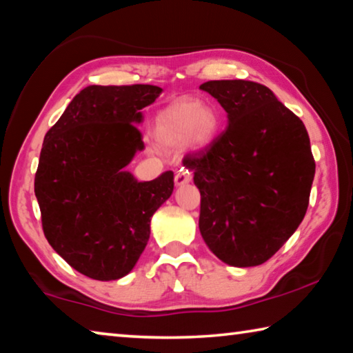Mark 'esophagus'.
<instances>
[{
	"mask_svg": "<svg viewBox=\"0 0 353 353\" xmlns=\"http://www.w3.org/2000/svg\"><path fill=\"white\" fill-rule=\"evenodd\" d=\"M191 181V172L185 168H181L176 172V177H174V182L176 185H185Z\"/></svg>",
	"mask_w": 353,
	"mask_h": 353,
	"instance_id": "obj_1",
	"label": "esophagus"
}]
</instances>
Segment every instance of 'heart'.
<instances>
[{
	"instance_id": "b5f03b06",
	"label": "heart",
	"mask_w": 353,
	"mask_h": 353,
	"mask_svg": "<svg viewBox=\"0 0 353 353\" xmlns=\"http://www.w3.org/2000/svg\"><path fill=\"white\" fill-rule=\"evenodd\" d=\"M221 129V119L212 107L198 101H181L155 118L154 137L162 148H182L190 143L196 149L210 146Z\"/></svg>"
}]
</instances>
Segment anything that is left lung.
I'll list each match as a JSON object with an SVG mask.
<instances>
[{"label": "left lung", "mask_w": 353, "mask_h": 353, "mask_svg": "<svg viewBox=\"0 0 353 353\" xmlns=\"http://www.w3.org/2000/svg\"><path fill=\"white\" fill-rule=\"evenodd\" d=\"M199 88L229 119L210 146L183 159L201 193V235L227 265L259 266L307 213L316 170L308 132L261 83L208 81Z\"/></svg>", "instance_id": "obj_1"}]
</instances>
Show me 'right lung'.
I'll return each mask as SVG.
<instances>
[{
  "label": "right lung",
  "mask_w": 353,
  "mask_h": 353,
  "mask_svg": "<svg viewBox=\"0 0 353 353\" xmlns=\"http://www.w3.org/2000/svg\"><path fill=\"white\" fill-rule=\"evenodd\" d=\"M155 85H88L48 130L34 191L51 248L83 276L109 282L134 270L174 172L139 182L124 168L145 149L141 109Z\"/></svg>",
  "instance_id": "add662e5"
}]
</instances>
